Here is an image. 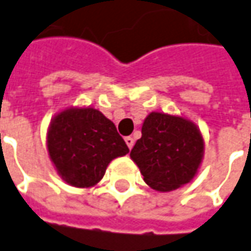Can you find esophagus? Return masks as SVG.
<instances>
[{
	"mask_svg": "<svg viewBox=\"0 0 251 251\" xmlns=\"http://www.w3.org/2000/svg\"><path fill=\"white\" fill-rule=\"evenodd\" d=\"M125 141H126V146L129 147V150H132L133 146H134V139L130 137V136H127V137H125Z\"/></svg>",
	"mask_w": 251,
	"mask_h": 251,
	"instance_id": "obj_1",
	"label": "esophagus"
}]
</instances>
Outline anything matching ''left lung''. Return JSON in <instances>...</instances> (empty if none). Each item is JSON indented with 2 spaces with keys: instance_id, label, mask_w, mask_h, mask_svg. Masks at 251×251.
Returning a JSON list of instances; mask_svg holds the SVG:
<instances>
[{
  "instance_id": "8db88e82",
  "label": "left lung",
  "mask_w": 251,
  "mask_h": 251,
  "mask_svg": "<svg viewBox=\"0 0 251 251\" xmlns=\"http://www.w3.org/2000/svg\"><path fill=\"white\" fill-rule=\"evenodd\" d=\"M130 156L150 187L169 192L194 178L203 156V139L190 121L151 112Z\"/></svg>"
}]
</instances>
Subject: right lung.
<instances>
[{"label": "right lung", "instance_id": "right-lung-1", "mask_svg": "<svg viewBox=\"0 0 251 251\" xmlns=\"http://www.w3.org/2000/svg\"><path fill=\"white\" fill-rule=\"evenodd\" d=\"M48 151L68 184L86 188L103 178L108 163L129 152L117 127L95 108H71L50 124Z\"/></svg>", "mask_w": 251, "mask_h": 251}]
</instances>
